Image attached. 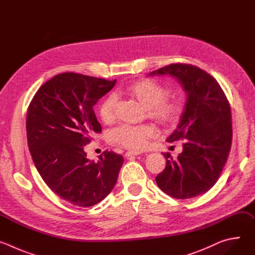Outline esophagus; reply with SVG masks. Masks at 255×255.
Returning a JSON list of instances; mask_svg holds the SVG:
<instances>
[{
	"mask_svg": "<svg viewBox=\"0 0 255 255\" xmlns=\"http://www.w3.org/2000/svg\"><path fill=\"white\" fill-rule=\"evenodd\" d=\"M140 154H141V152H139V151H127L125 155H126L127 157H129V156H132V155H133V156H138V155H140Z\"/></svg>",
	"mask_w": 255,
	"mask_h": 255,
	"instance_id": "34e87169",
	"label": "esophagus"
}]
</instances>
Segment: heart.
Here are the masks:
<instances>
[{"instance_id": "heart-1", "label": "heart", "mask_w": 255, "mask_h": 255, "mask_svg": "<svg viewBox=\"0 0 255 255\" xmlns=\"http://www.w3.org/2000/svg\"><path fill=\"white\" fill-rule=\"evenodd\" d=\"M127 91L142 106L147 108L150 117L163 124L173 122L179 114L178 106L165 100L168 90L154 81L144 80L134 83L128 87ZM116 107L117 99L114 95H109L102 101L99 106V116L103 122L110 123L114 120ZM153 135L154 129L148 125H122L112 131L111 138L124 147L140 150L146 147L148 139Z\"/></svg>"}]
</instances>
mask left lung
Returning <instances> with one entry per match:
<instances>
[{
  "mask_svg": "<svg viewBox=\"0 0 255 255\" xmlns=\"http://www.w3.org/2000/svg\"><path fill=\"white\" fill-rule=\"evenodd\" d=\"M149 77L170 76L184 89L187 100L176 129L167 142L185 139L175 160L169 153L156 184L175 199H191L208 192L219 177L229 155L232 122L229 102L218 82L205 70L184 63L169 64Z\"/></svg>",
  "mask_w": 255,
  "mask_h": 255,
  "instance_id": "obj_1",
  "label": "left lung"
}]
</instances>
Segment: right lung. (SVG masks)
Returning <instances> with one entry per match:
<instances>
[{"label":"right lung","instance_id":"add662e5","mask_svg":"<svg viewBox=\"0 0 255 255\" xmlns=\"http://www.w3.org/2000/svg\"><path fill=\"white\" fill-rule=\"evenodd\" d=\"M115 84L64 72L42 85L29 105L26 130L33 162L49 189L72 205L87 208L104 200L123 165V156L113 151L106 150L95 162L84 150L102 132L93 108Z\"/></svg>","mask_w":255,"mask_h":255}]
</instances>
